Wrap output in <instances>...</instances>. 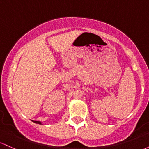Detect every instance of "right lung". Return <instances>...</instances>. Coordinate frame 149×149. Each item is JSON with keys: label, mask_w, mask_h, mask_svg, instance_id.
<instances>
[{"label": "right lung", "mask_w": 149, "mask_h": 149, "mask_svg": "<svg viewBox=\"0 0 149 149\" xmlns=\"http://www.w3.org/2000/svg\"><path fill=\"white\" fill-rule=\"evenodd\" d=\"M33 123H38V124H40L41 125V122H40V121H35V120H33Z\"/></svg>", "instance_id": "obj_1"}]
</instances>
